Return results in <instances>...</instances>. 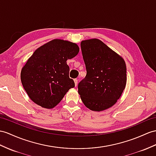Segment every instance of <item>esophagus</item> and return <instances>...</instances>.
<instances>
[{"instance_id": "obj_1", "label": "esophagus", "mask_w": 156, "mask_h": 156, "mask_svg": "<svg viewBox=\"0 0 156 156\" xmlns=\"http://www.w3.org/2000/svg\"><path fill=\"white\" fill-rule=\"evenodd\" d=\"M74 82H75V87H77V84H78V80L77 79H74Z\"/></svg>"}]
</instances>
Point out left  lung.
Wrapping results in <instances>:
<instances>
[{
	"mask_svg": "<svg viewBox=\"0 0 156 156\" xmlns=\"http://www.w3.org/2000/svg\"><path fill=\"white\" fill-rule=\"evenodd\" d=\"M81 48L87 71L85 77L78 84L83 102L94 111L111 107L126 84L124 59L98 39L82 41Z\"/></svg>",
	"mask_w": 156,
	"mask_h": 156,
	"instance_id": "left-lung-1",
	"label": "left lung"
}]
</instances>
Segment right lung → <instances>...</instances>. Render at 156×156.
<instances>
[{
    "label": "right lung",
    "mask_w": 156,
    "mask_h": 156,
    "mask_svg": "<svg viewBox=\"0 0 156 156\" xmlns=\"http://www.w3.org/2000/svg\"><path fill=\"white\" fill-rule=\"evenodd\" d=\"M78 45L54 40L37 48L21 71L22 84L33 102L46 108H54L69 89L75 87L69 77L67 60L78 54Z\"/></svg>",
    "instance_id": "right-lung-1"
}]
</instances>
